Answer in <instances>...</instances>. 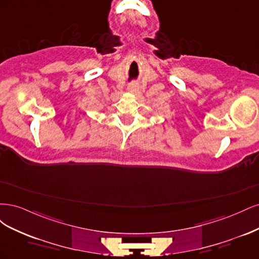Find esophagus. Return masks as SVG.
<instances>
[{"label":"esophagus","mask_w":259,"mask_h":259,"mask_svg":"<svg viewBox=\"0 0 259 259\" xmlns=\"http://www.w3.org/2000/svg\"><path fill=\"white\" fill-rule=\"evenodd\" d=\"M127 91L132 94H137L139 92V86L137 84H130Z\"/></svg>","instance_id":"34e87169"}]
</instances>
